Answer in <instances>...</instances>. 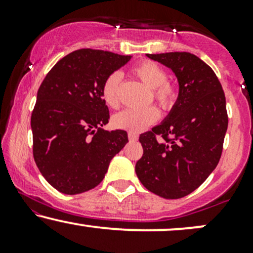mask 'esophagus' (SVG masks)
I'll list each match as a JSON object with an SVG mask.
<instances>
[{
  "label": "esophagus",
  "instance_id": "1",
  "mask_svg": "<svg viewBox=\"0 0 253 253\" xmlns=\"http://www.w3.org/2000/svg\"><path fill=\"white\" fill-rule=\"evenodd\" d=\"M128 139L129 140H136L138 139V134L134 132H128Z\"/></svg>",
  "mask_w": 253,
  "mask_h": 253
}]
</instances>
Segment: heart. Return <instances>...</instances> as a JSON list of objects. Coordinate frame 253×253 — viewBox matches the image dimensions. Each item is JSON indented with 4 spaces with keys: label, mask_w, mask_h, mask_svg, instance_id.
<instances>
[{
    "label": "heart",
    "mask_w": 253,
    "mask_h": 253,
    "mask_svg": "<svg viewBox=\"0 0 253 253\" xmlns=\"http://www.w3.org/2000/svg\"><path fill=\"white\" fill-rule=\"evenodd\" d=\"M132 74L140 80L151 95L163 109H170L178 97V88L173 82L167 80L168 74L163 66L152 60H143L132 69ZM120 82L121 75L113 72L104 80L102 84V98L110 108H117L120 104ZM159 119V112L156 107L144 109H125L118 113L113 119L115 127L129 132H140Z\"/></svg>",
    "instance_id": "obj_1"
}]
</instances>
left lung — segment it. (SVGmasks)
Here are the masks:
<instances>
[{
  "instance_id": "left-lung-1",
  "label": "left lung",
  "mask_w": 253,
  "mask_h": 253,
  "mask_svg": "<svg viewBox=\"0 0 253 253\" xmlns=\"http://www.w3.org/2000/svg\"><path fill=\"white\" fill-rule=\"evenodd\" d=\"M175 72L177 102L168 118L139 136L144 153L135 172L147 190L181 199L216 168L228 126L225 92L210 65L189 52L146 54Z\"/></svg>"
}]
</instances>
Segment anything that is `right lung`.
I'll use <instances>...</instances> for the list:
<instances>
[{
    "label": "right lung",
    "instance_id": "right-lung-1",
    "mask_svg": "<svg viewBox=\"0 0 253 253\" xmlns=\"http://www.w3.org/2000/svg\"><path fill=\"white\" fill-rule=\"evenodd\" d=\"M129 59L81 48L62 58L40 84L31 118L33 157L60 193L75 195L100 184L113 157L128 143L126 130L101 128L109 120L101 90Z\"/></svg>",
    "mask_w": 253,
    "mask_h": 253
}]
</instances>
